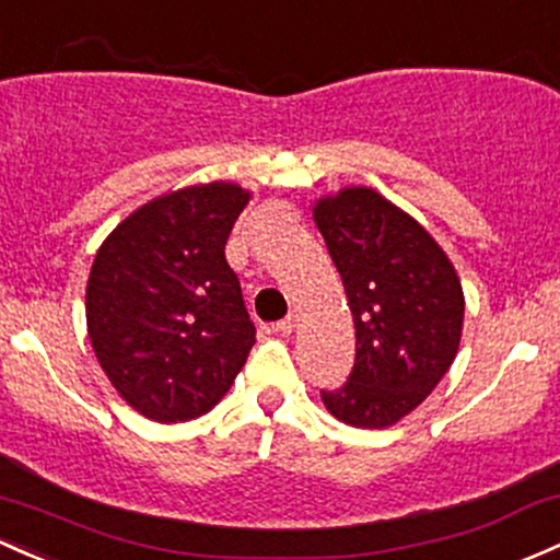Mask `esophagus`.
I'll return each instance as SVG.
<instances>
[{"label":"esophagus","mask_w":560,"mask_h":560,"mask_svg":"<svg viewBox=\"0 0 560 560\" xmlns=\"http://www.w3.org/2000/svg\"><path fill=\"white\" fill-rule=\"evenodd\" d=\"M294 324H298V311H292V313H287L284 318H281L279 324H276V329L281 331V335H290V331L294 329Z\"/></svg>","instance_id":"1"}]
</instances>
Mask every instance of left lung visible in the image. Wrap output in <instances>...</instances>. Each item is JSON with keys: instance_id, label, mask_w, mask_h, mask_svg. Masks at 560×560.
Wrapping results in <instances>:
<instances>
[{"instance_id": "8db88e82", "label": "left lung", "mask_w": 560, "mask_h": 560, "mask_svg": "<svg viewBox=\"0 0 560 560\" xmlns=\"http://www.w3.org/2000/svg\"><path fill=\"white\" fill-rule=\"evenodd\" d=\"M313 218L355 324L353 370L322 398L348 425L388 428L420 407L452 366L463 287L433 236L377 190H340L318 201Z\"/></svg>"}]
</instances>
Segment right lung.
<instances>
[{"label": "right lung", "mask_w": 560, "mask_h": 560, "mask_svg": "<svg viewBox=\"0 0 560 560\" xmlns=\"http://www.w3.org/2000/svg\"><path fill=\"white\" fill-rule=\"evenodd\" d=\"M249 194L233 183L175 190L132 212L97 249L88 329L119 396L156 422L207 415L255 346L225 260Z\"/></svg>", "instance_id": "1"}]
</instances>
